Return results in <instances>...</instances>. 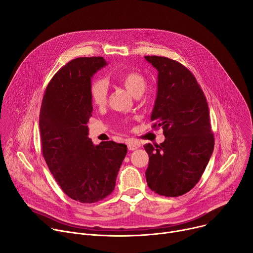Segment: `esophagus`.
Instances as JSON below:
<instances>
[{"label":"esophagus","mask_w":253,"mask_h":253,"mask_svg":"<svg viewBox=\"0 0 253 253\" xmlns=\"http://www.w3.org/2000/svg\"><path fill=\"white\" fill-rule=\"evenodd\" d=\"M127 146H128V149H129V150H135V149H137V148L140 146V144L137 143V142H135V141L129 140V141L127 142Z\"/></svg>","instance_id":"1"}]
</instances>
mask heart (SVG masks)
<instances>
[{
	"instance_id": "b5f03b06",
	"label": "heart",
	"mask_w": 253,
	"mask_h": 253,
	"mask_svg": "<svg viewBox=\"0 0 253 253\" xmlns=\"http://www.w3.org/2000/svg\"><path fill=\"white\" fill-rule=\"evenodd\" d=\"M117 80L133 95L140 96L146 89L145 77L137 71L122 72L117 76ZM89 94L91 102L95 106H104L108 98V86L103 79H95L90 83Z\"/></svg>"
}]
</instances>
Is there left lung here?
I'll return each instance as SVG.
<instances>
[{
  "mask_svg": "<svg viewBox=\"0 0 253 253\" xmlns=\"http://www.w3.org/2000/svg\"><path fill=\"white\" fill-rule=\"evenodd\" d=\"M159 72L158 94L151 113L153 128L162 127L165 141L145 144L149 157L145 172L156 193L177 197L190 191L204 174L214 138L206 95L194 75L181 63L145 56Z\"/></svg>",
  "mask_w": 253,
  "mask_h": 253,
  "instance_id": "1",
  "label": "left lung"
}]
</instances>
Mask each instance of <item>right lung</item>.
<instances>
[{"label": "right lung", "instance_id": "1", "mask_svg": "<svg viewBox=\"0 0 253 253\" xmlns=\"http://www.w3.org/2000/svg\"><path fill=\"white\" fill-rule=\"evenodd\" d=\"M106 65L103 57L67 63L48 82L41 107L42 156L61 189L82 204L96 203L113 192L127 154L123 143L93 145L88 138L91 77Z\"/></svg>", "mask_w": 253, "mask_h": 253}]
</instances>
